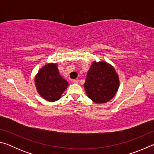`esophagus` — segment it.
Wrapping results in <instances>:
<instances>
[{
  "mask_svg": "<svg viewBox=\"0 0 154 154\" xmlns=\"http://www.w3.org/2000/svg\"><path fill=\"white\" fill-rule=\"evenodd\" d=\"M72 82H73V83H78V80H77V79H74V80H72Z\"/></svg>",
  "mask_w": 154,
  "mask_h": 154,
  "instance_id": "esophagus-1",
  "label": "esophagus"
}]
</instances>
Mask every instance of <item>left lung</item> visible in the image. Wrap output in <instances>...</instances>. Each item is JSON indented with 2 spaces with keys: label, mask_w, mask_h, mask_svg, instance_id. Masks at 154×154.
I'll return each instance as SVG.
<instances>
[{
  "label": "left lung",
  "mask_w": 154,
  "mask_h": 154,
  "mask_svg": "<svg viewBox=\"0 0 154 154\" xmlns=\"http://www.w3.org/2000/svg\"><path fill=\"white\" fill-rule=\"evenodd\" d=\"M119 85L118 75L106 62H94L84 83L87 96L96 103H105L113 98Z\"/></svg>",
  "instance_id": "left-lung-1"
}]
</instances>
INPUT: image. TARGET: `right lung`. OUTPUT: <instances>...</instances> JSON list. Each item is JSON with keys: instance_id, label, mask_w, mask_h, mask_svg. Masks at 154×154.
Segmentation results:
<instances>
[{"instance_id": "obj_1", "label": "right lung", "mask_w": 154, "mask_h": 154, "mask_svg": "<svg viewBox=\"0 0 154 154\" xmlns=\"http://www.w3.org/2000/svg\"><path fill=\"white\" fill-rule=\"evenodd\" d=\"M68 85V82L60 75L57 64L45 65L35 77L37 92L41 97L49 102L59 100Z\"/></svg>"}]
</instances>
